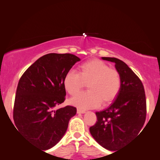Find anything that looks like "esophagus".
<instances>
[{
  "label": "esophagus",
  "instance_id": "obj_1",
  "mask_svg": "<svg viewBox=\"0 0 160 160\" xmlns=\"http://www.w3.org/2000/svg\"><path fill=\"white\" fill-rule=\"evenodd\" d=\"M77 113H85V110H83V109H81V108H78Z\"/></svg>",
  "mask_w": 160,
  "mask_h": 160
}]
</instances>
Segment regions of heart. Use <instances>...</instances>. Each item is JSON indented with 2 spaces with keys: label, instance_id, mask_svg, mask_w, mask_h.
<instances>
[{
  "label": "heart",
  "instance_id": "b5f03b06",
  "mask_svg": "<svg viewBox=\"0 0 160 160\" xmlns=\"http://www.w3.org/2000/svg\"><path fill=\"white\" fill-rule=\"evenodd\" d=\"M121 76L103 61L94 59L79 66V73L71 70L65 74L63 84L68 92L75 95L87 84L89 90L71 100L80 108H92L102 102L106 105L117 98L121 88Z\"/></svg>",
  "mask_w": 160,
  "mask_h": 160
}]
</instances>
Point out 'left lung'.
<instances>
[{
	"label": "left lung",
	"instance_id": "obj_1",
	"mask_svg": "<svg viewBox=\"0 0 160 160\" xmlns=\"http://www.w3.org/2000/svg\"><path fill=\"white\" fill-rule=\"evenodd\" d=\"M115 63L121 76L119 92L110 106L96 112L97 122L89 128L91 135L102 147L116 151L138 135L146 117V100L141 81L123 61L102 58Z\"/></svg>",
	"mask_w": 160,
	"mask_h": 160
}]
</instances>
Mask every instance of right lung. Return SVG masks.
Returning <instances> with one entry per match:
<instances>
[{
  "label": "right lung",
  "mask_w": 160,
  "mask_h": 160,
  "mask_svg": "<svg viewBox=\"0 0 160 160\" xmlns=\"http://www.w3.org/2000/svg\"><path fill=\"white\" fill-rule=\"evenodd\" d=\"M80 60L71 54H47L21 76L13 118L17 130L35 146L47 150L55 146L66 132L70 119L76 115V108L71 106L53 109L65 100V74Z\"/></svg>",
  "instance_id": "obj_1"
}]
</instances>
